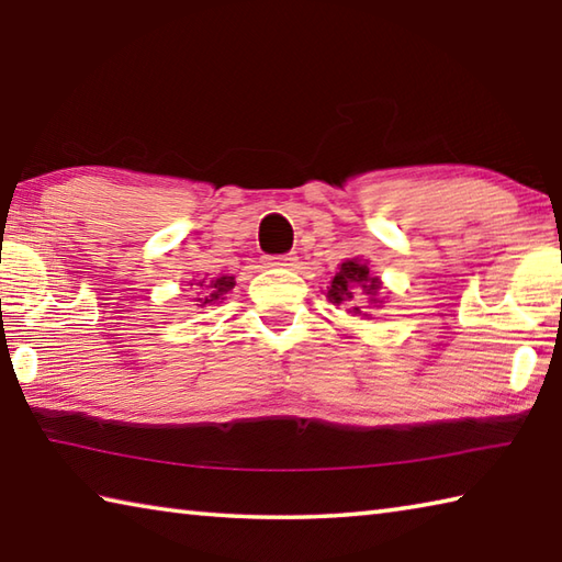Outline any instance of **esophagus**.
I'll list each match as a JSON object with an SVG mask.
<instances>
[{
    "label": "esophagus",
    "instance_id": "esophagus-1",
    "mask_svg": "<svg viewBox=\"0 0 562 562\" xmlns=\"http://www.w3.org/2000/svg\"><path fill=\"white\" fill-rule=\"evenodd\" d=\"M265 260H268L270 268H294V262H297V258H294L292 252L290 255H270V258H265Z\"/></svg>",
    "mask_w": 562,
    "mask_h": 562
}]
</instances>
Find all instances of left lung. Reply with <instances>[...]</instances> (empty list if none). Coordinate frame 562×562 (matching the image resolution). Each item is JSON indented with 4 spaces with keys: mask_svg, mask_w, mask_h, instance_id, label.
Returning <instances> with one entry per match:
<instances>
[{
    "mask_svg": "<svg viewBox=\"0 0 562 562\" xmlns=\"http://www.w3.org/2000/svg\"><path fill=\"white\" fill-rule=\"evenodd\" d=\"M363 292L373 307H379L381 300H379V290H381V280L371 274V268L366 260H346L341 262V268L336 270L334 280H331V288L326 290V300L331 304H344V302H351L356 292ZM353 314H361V316H371L361 312V307H351Z\"/></svg>",
    "mask_w": 562,
    "mask_h": 562,
    "instance_id": "left-lung-1",
    "label": "left lung"
}]
</instances>
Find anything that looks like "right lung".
<instances>
[{
    "label": "right lung",
    "mask_w": 562,
    "mask_h": 562,
    "mask_svg": "<svg viewBox=\"0 0 562 562\" xmlns=\"http://www.w3.org/2000/svg\"><path fill=\"white\" fill-rule=\"evenodd\" d=\"M199 292V300L201 302L199 307H206V304H218L221 300H226V294L236 288V278H228V274H223V278H203L196 282Z\"/></svg>",
    "instance_id": "obj_1"
}]
</instances>
